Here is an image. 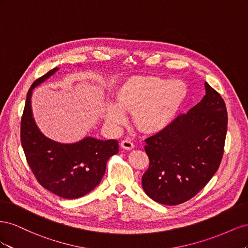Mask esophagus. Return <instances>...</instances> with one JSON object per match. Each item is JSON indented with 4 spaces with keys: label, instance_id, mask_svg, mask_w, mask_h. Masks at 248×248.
<instances>
[{
    "label": "esophagus",
    "instance_id": "obj_1",
    "mask_svg": "<svg viewBox=\"0 0 248 248\" xmlns=\"http://www.w3.org/2000/svg\"><path fill=\"white\" fill-rule=\"evenodd\" d=\"M120 146H121V148H123L125 150H131L134 147L133 142L129 139L123 140L121 142H120Z\"/></svg>",
    "mask_w": 248,
    "mask_h": 248
}]
</instances>
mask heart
<instances>
[{
	"instance_id": "obj_1",
	"label": "heart",
	"mask_w": 248,
	"mask_h": 248,
	"mask_svg": "<svg viewBox=\"0 0 248 248\" xmlns=\"http://www.w3.org/2000/svg\"><path fill=\"white\" fill-rule=\"evenodd\" d=\"M182 80L153 76L130 77L115 92V104H109L107 120L111 125L123 122V111L131 112L137 129L146 134L162 131L171 123L186 98Z\"/></svg>"
}]
</instances>
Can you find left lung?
<instances>
[{
  "mask_svg": "<svg viewBox=\"0 0 248 248\" xmlns=\"http://www.w3.org/2000/svg\"><path fill=\"white\" fill-rule=\"evenodd\" d=\"M206 95L167 128L146 140L149 169L142 188L162 205H179L204 188L218 170L228 112L218 92L205 82Z\"/></svg>",
  "mask_w": 248,
  "mask_h": 248,
  "instance_id": "1",
  "label": "left lung"
}]
</instances>
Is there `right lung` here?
I'll list each match as a JSON object with an SVG mask.
<instances>
[{
  "mask_svg": "<svg viewBox=\"0 0 248 248\" xmlns=\"http://www.w3.org/2000/svg\"><path fill=\"white\" fill-rule=\"evenodd\" d=\"M51 69L30 88L20 122V140L27 161L44 188L63 199L86 196L98 185L106 172L109 157L119 152L118 140H101L91 137L74 144H61L46 138L33 118V89L51 77Z\"/></svg>",
  "mask_w": 248,
  "mask_h": 248,
  "instance_id": "right-lung-1",
  "label": "right lung"
}]
</instances>
